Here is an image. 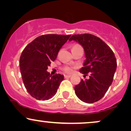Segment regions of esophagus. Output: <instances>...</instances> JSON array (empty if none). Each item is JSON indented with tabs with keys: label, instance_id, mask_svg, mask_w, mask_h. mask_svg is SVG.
<instances>
[{
	"label": "esophagus",
	"instance_id": "obj_1",
	"mask_svg": "<svg viewBox=\"0 0 131 131\" xmlns=\"http://www.w3.org/2000/svg\"><path fill=\"white\" fill-rule=\"evenodd\" d=\"M71 75H64V78H71Z\"/></svg>",
	"mask_w": 131,
	"mask_h": 131
}]
</instances>
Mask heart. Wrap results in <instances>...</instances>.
Instances as JSON below:
<instances>
[{
  "instance_id": "heart-1",
  "label": "heart",
  "mask_w": 131,
  "mask_h": 131,
  "mask_svg": "<svg viewBox=\"0 0 131 131\" xmlns=\"http://www.w3.org/2000/svg\"><path fill=\"white\" fill-rule=\"evenodd\" d=\"M77 48H82L81 47V46L79 45H75L73 46L72 49H77ZM62 70L63 71L65 72H67V73H70V72H71L72 71V68L69 67V66H64L62 68Z\"/></svg>"
}]
</instances>
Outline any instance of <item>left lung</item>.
Wrapping results in <instances>:
<instances>
[{"instance_id": "left-lung-1", "label": "left lung", "mask_w": 131, "mask_h": 131, "mask_svg": "<svg viewBox=\"0 0 131 131\" xmlns=\"http://www.w3.org/2000/svg\"><path fill=\"white\" fill-rule=\"evenodd\" d=\"M74 40L83 46L86 60L80 72L89 79H82L75 86L77 96L86 103L100 100L112 83L116 59L108 46L100 38L90 34L74 35L69 41Z\"/></svg>"}]
</instances>
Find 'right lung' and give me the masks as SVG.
<instances>
[{
	"label": "right lung",
	"instance_id": "right-lung-1",
	"mask_svg": "<svg viewBox=\"0 0 131 131\" xmlns=\"http://www.w3.org/2000/svg\"><path fill=\"white\" fill-rule=\"evenodd\" d=\"M70 37L71 35H42L23 50L19 60L20 73L27 91L34 98L48 100L56 94L64 75H50L47 70Z\"/></svg>",
	"mask_w": 131,
	"mask_h": 131
}]
</instances>
